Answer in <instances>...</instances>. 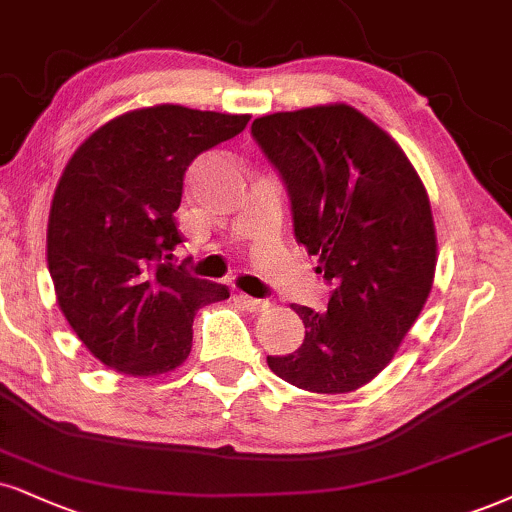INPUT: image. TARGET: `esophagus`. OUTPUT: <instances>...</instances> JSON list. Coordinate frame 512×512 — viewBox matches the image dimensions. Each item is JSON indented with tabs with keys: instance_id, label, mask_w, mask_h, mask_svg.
Wrapping results in <instances>:
<instances>
[{
	"instance_id": "obj_1",
	"label": "esophagus",
	"mask_w": 512,
	"mask_h": 512,
	"mask_svg": "<svg viewBox=\"0 0 512 512\" xmlns=\"http://www.w3.org/2000/svg\"><path fill=\"white\" fill-rule=\"evenodd\" d=\"M239 299H242V304L254 313H263L273 306L268 299H256V296H249V294H239Z\"/></svg>"
}]
</instances>
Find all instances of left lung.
I'll return each instance as SVG.
<instances>
[{
  "mask_svg": "<svg viewBox=\"0 0 512 512\" xmlns=\"http://www.w3.org/2000/svg\"><path fill=\"white\" fill-rule=\"evenodd\" d=\"M251 137L292 204L294 237L332 285L327 311L292 308L304 344L270 370L315 394H344L384 370L430 296L437 237L425 187L396 144L346 104L273 113Z\"/></svg>",
  "mask_w": 512,
  "mask_h": 512,
  "instance_id": "8db88e82",
  "label": "left lung"
}]
</instances>
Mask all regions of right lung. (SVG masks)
Returning a JSON list of instances; mask_svg holds the SVG:
<instances>
[{"label": "right lung", "instance_id": "right-lung-1", "mask_svg": "<svg viewBox=\"0 0 512 512\" xmlns=\"http://www.w3.org/2000/svg\"><path fill=\"white\" fill-rule=\"evenodd\" d=\"M246 123L151 106L102 125L68 161L49 211V275L75 334L109 368L135 377L178 368L199 308L230 296L170 261L182 242L173 213L189 163Z\"/></svg>", "mask_w": 512, "mask_h": 512}]
</instances>
